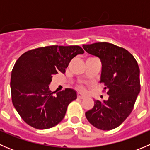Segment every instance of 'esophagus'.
<instances>
[{
	"mask_svg": "<svg viewBox=\"0 0 150 150\" xmlns=\"http://www.w3.org/2000/svg\"><path fill=\"white\" fill-rule=\"evenodd\" d=\"M78 97L79 98V99H84V98L86 97V96H85L83 94H82V93H78Z\"/></svg>",
	"mask_w": 150,
	"mask_h": 150,
	"instance_id": "34e87169",
	"label": "esophagus"
}]
</instances>
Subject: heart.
I'll return each instance as SVG.
<instances>
[{"label": "heart", "instance_id": "b5f03b06", "mask_svg": "<svg viewBox=\"0 0 150 150\" xmlns=\"http://www.w3.org/2000/svg\"><path fill=\"white\" fill-rule=\"evenodd\" d=\"M80 88H81V89H82V90H83V89L84 88V87H83V86H80Z\"/></svg>", "mask_w": 150, "mask_h": 150}]
</instances>
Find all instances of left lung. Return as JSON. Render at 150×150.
Listing matches in <instances>:
<instances>
[{
	"label": "left lung",
	"mask_w": 150,
	"mask_h": 150,
	"mask_svg": "<svg viewBox=\"0 0 150 150\" xmlns=\"http://www.w3.org/2000/svg\"><path fill=\"white\" fill-rule=\"evenodd\" d=\"M84 50L100 59L102 64L100 83L107 90V101L94 100L86 112L95 128L110 131L118 127L129 116L140 92L139 67L126 49L107 42L83 45Z\"/></svg>",
	"instance_id": "left-lung-1"
}]
</instances>
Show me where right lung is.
I'll use <instances>...</instances> for the list:
<instances>
[{
    "label": "right lung",
    "instance_id": "right-lung-1",
    "mask_svg": "<svg viewBox=\"0 0 150 150\" xmlns=\"http://www.w3.org/2000/svg\"><path fill=\"white\" fill-rule=\"evenodd\" d=\"M84 53L78 46H49L30 50L13 66L11 76L12 103L27 124L48 129L64 118L70 102L77 99L75 91L66 88L54 96L48 85L58 72H65L69 62Z\"/></svg>",
    "mask_w": 150,
    "mask_h": 150
}]
</instances>
